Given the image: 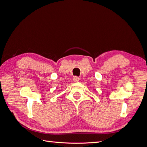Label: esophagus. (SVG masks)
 I'll list each match as a JSON object with an SVG mask.
<instances>
[{"label": "esophagus", "instance_id": "34e87169", "mask_svg": "<svg viewBox=\"0 0 147 147\" xmlns=\"http://www.w3.org/2000/svg\"><path fill=\"white\" fill-rule=\"evenodd\" d=\"M73 80L75 82H78L79 80H80V78L78 77H74L73 78Z\"/></svg>", "mask_w": 147, "mask_h": 147}]
</instances>
